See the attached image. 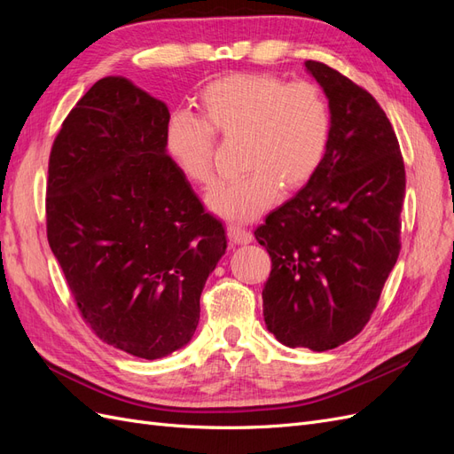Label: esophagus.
Segmentation results:
<instances>
[{
    "instance_id": "1",
    "label": "esophagus",
    "mask_w": 454,
    "mask_h": 454,
    "mask_svg": "<svg viewBox=\"0 0 454 454\" xmlns=\"http://www.w3.org/2000/svg\"><path fill=\"white\" fill-rule=\"evenodd\" d=\"M227 232H229L231 242H235V244H250L254 240L252 232L248 229L239 227V225H229Z\"/></svg>"
}]
</instances>
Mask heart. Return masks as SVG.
I'll return each instance as SVG.
<instances>
[{
  "label": "heart",
  "mask_w": 454,
  "mask_h": 454,
  "mask_svg": "<svg viewBox=\"0 0 454 454\" xmlns=\"http://www.w3.org/2000/svg\"><path fill=\"white\" fill-rule=\"evenodd\" d=\"M197 107L200 117L174 114L164 145L187 182L210 187L214 134L242 138L237 180L208 195V206L231 222H252L278 199L280 187H303L320 168L332 140L333 117L324 90L295 81L287 85L270 74H231L206 85Z\"/></svg>",
  "instance_id": "obj_1"
}]
</instances>
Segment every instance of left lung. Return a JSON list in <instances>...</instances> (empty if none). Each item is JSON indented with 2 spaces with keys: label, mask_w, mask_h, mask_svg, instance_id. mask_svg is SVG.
I'll list each match as a JSON object with an SVG mask.
<instances>
[{
  "label": "left lung",
  "mask_w": 454,
  "mask_h": 454,
  "mask_svg": "<svg viewBox=\"0 0 454 454\" xmlns=\"http://www.w3.org/2000/svg\"><path fill=\"white\" fill-rule=\"evenodd\" d=\"M305 67L332 107V140L307 185L254 235L272 261L267 329L286 347L324 352L362 332L400 255L405 167L373 96L322 62Z\"/></svg>",
  "instance_id": "left-lung-1"
}]
</instances>
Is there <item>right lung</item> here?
I'll use <instances>...</instances> for the list:
<instances>
[{
    "mask_svg": "<svg viewBox=\"0 0 454 454\" xmlns=\"http://www.w3.org/2000/svg\"><path fill=\"white\" fill-rule=\"evenodd\" d=\"M170 112L121 75L89 89L51 149L47 239L81 316L107 345L157 360L185 347L227 250L164 145Z\"/></svg>",
    "mask_w": 454,
    "mask_h": 454,
    "instance_id": "obj_1",
    "label": "right lung"
}]
</instances>
